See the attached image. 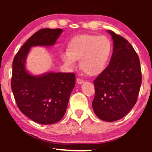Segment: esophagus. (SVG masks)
Segmentation results:
<instances>
[{
    "mask_svg": "<svg viewBox=\"0 0 152 152\" xmlns=\"http://www.w3.org/2000/svg\"><path fill=\"white\" fill-rule=\"evenodd\" d=\"M76 81H77V83H79V84H81V83H83V82H84V80L82 79V78H77V79H76Z\"/></svg>",
    "mask_w": 152,
    "mask_h": 152,
    "instance_id": "34e87169",
    "label": "esophagus"
}]
</instances>
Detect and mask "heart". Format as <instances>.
Here are the masks:
<instances>
[{
  "instance_id": "heart-1",
  "label": "heart",
  "mask_w": 152,
  "mask_h": 152,
  "mask_svg": "<svg viewBox=\"0 0 152 152\" xmlns=\"http://www.w3.org/2000/svg\"><path fill=\"white\" fill-rule=\"evenodd\" d=\"M111 40L106 36L83 34L75 36L68 45V52L61 54L67 66L74 67L80 60V68L89 76L100 74L106 69L112 54Z\"/></svg>"
}]
</instances>
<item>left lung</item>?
Returning <instances> with one entry per match:
<instances>
[{
    "label": "left lung",
    "instance_id": "obj_1",
    "mask_svg": "<svg viewBox=\"0 0 152 152\" xmlns=\"http://www.w3.org/2000/svg\"><path fill=\"white\" fill-rule=\"evenodd\" d=\"M114 40L109 66L94 81V112L100 119L114 121L123 118L137 103L142 84L140 61L126 39L108 31Z\"/></svg>",
    "mask_w": 152,
    "mask_h": 152
}]
</instances>
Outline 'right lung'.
I'll return each instance as SVG.
<instances>
[{
    "mask_svg": "<svg viewBox=\"0 0 152 152\" xmlns=\"http://www.w3.org/2000/svg\"><path fill=\"white\" fill-rule=\"evenodd\" d=\"M61 28H43L28 39L13 61L11 89L18 109L31 120L41 124L60 121L65 114L74 89V73H47L42 76L29 74L25 69L31 47L53 46L61 34Z\"/></svg>",
    "mask_w": 152,
    "mask_h": 152,
    "instance_id": "1",
    "label": "right lung"
}]
</instances>
